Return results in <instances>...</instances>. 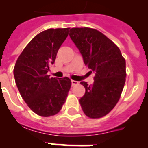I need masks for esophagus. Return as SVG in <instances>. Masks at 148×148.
Returning <instances> with one entry per match:
<instances>
[{
  "label": "esophagus",
  "mask_w": 148,
  "mask_h": 148,
  "mask_svg": "<svg viewBox=\"0 0 148 148\" xmlns=\"http://www.w3.org/2000/svg\"><path fill=\"white\" fill-rule=\"evenodd\" d=\"M79 84L78 81H74V80H71V84H72V86L77 85V84Z\"/></svg>",
  "instance_id": "34e87169"
}]
</instances>
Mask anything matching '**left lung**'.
Wrapping results in <instances>:
<instances>
[{
	"instance_id": "1",
	"label": "left lung",
	"mask_w": 148,
	"mask_h": 148,
	"mask_svg": "<svg viewBox=\"0 0 148 148\" xmlns=\"http://www.w3.org/2000/svg\"><path fill=\"white\" fill-rule=\"evenodd\" d=\"M83 56L84 62L95 73L94 84L85 88L80 99L81 108L90 118L105 116L119 101L126 81V61L117 45L96 29L74 27L69 34Z\"/></svg>"
}]
</instances>
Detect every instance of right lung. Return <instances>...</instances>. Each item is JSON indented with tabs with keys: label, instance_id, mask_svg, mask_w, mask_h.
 I'll list each match as a JSON object with an SVG mask.
<instances>
[{
	"label": "right lung",
	"instance_id": "add662e5",
	"mask_svg": "<svg viewBox=\"0 0 148 148\" xmlns=\"http://www.w3.org/2000/svg\"><path fill=\"white\" fill-rule=\"evenodd\" d=\"M69 29L50 28L37 34L15 64L14 75L20 94L30 109L41 117L58 114L71 87L67 77L55 78L47 74Z\"/></svg>",
	"mask_w": 148,
	"mask_h": 148
}]
</instances>
